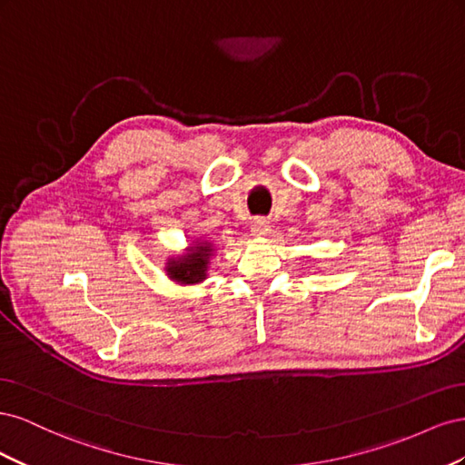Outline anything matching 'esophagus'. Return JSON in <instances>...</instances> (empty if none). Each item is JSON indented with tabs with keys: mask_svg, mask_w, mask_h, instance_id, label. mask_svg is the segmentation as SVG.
Wrapping results in <instances>:
<instances>
[{
	"mask_svg": "<svg viewBox=\"0 0 465 465\" xmlns=\"http://www.w3.org/2000/svg\"><path fill=\"white\" fill-rule=\"evenodd\" d=\"M270 231H272L270 221H265L262 217L252 221V234H254V236H267V234H270Z\"/></svg>",
	"mask_w": 465,
	"mask_h": 465,
	"instance_id": "1",
	"label": "esophagus"
}]
</instances>
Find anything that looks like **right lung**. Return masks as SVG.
Wrapping results in <instances>:
<instances>
[{
    "instance_id": "right-lung-1",
    "label": "right lung",
    "mask_w": 465,
    "mask_h": 465,
    "mask_svg": "<svg viewBox=\"0 0 465 465\" xmlns=\"http://www.w3.org/2000/svg\"><path fill=\"white\" fill-rule=\"evenodd\" d=\"M211 252H213V246L209 242H195L193 246L188 248L186 254L168 260L166 263L168 277L178 281L182 285L202 283V281L207 277Z\"/></svg>"
}]
</instances>
